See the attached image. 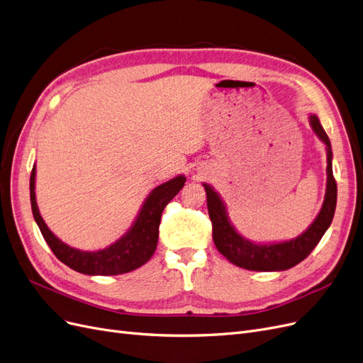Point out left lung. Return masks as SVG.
<instances>
[{"mask_svg":"<svg viewBox=\"0 0 363 363\" xmlns=\"http://www.w3.org/2000/svg\"><path fill=\"white\" fill-rule=\"evenodd\" d=\"M313 133L325 145L327 150V184L324 202L318 216L301 235L280 242H253L237 232L230 223L225 202L209 184L203 182L206 191L208 214L213 223V240L217 250L233 265L252 272H284L300 264L320 242L325 230L332 225L336 208L337 186L332 169V145L324 128L315 114L309 116Z\"/></svg>","mask_w":363,"mask_h":363,"instance_id":"8db88e82","label":"left lung"}]
</instances>
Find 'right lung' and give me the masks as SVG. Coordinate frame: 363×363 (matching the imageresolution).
Segmentation results:
<instances>
[{
  "label": "right lung",
  "mask_w": 363,
  "mask_h": 363,
  "mask_svg": "<svg viewBox=\"0 0 363 363\" xmlns=\"http://www.w3.org/2000/svg\"><path fill=\"white\" fill-rule=\"evenodd\" d=\"M186 178L178 174L164 184L155 186L149 193L146 201L134 220L133 226L118 241L108 247L89 252L71 247L60 238H57L43 221L36 202V164L33 166L30 177V201L33 217L50 245L54 255L72 270L89 276H116L133 272L145 265L154 255L158 244V228L161 214L166 205L179 193Z\"/></svg>",
  "instance_id": "1"
}]
</instances>
